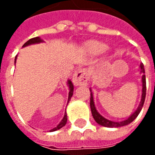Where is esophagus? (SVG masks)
<instances>
[{"label": "esophagus", "instance_id": "esophagus-1", "mask_svg": "<svg viewBox=\"0 0 155 155\" xmlns=\"http://www.w3.org/2000/svg\"><path fill=\"white\" fill-rule=\"evenodd\" d=\"M89 80V71L86 69H81L74 73L73 76V82L74 85H84L86 84Z\"/></svg>", "mask_w": 155, "mask_h": 155}]
</instances>
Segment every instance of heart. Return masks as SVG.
I'll return each mask as SVG.
<instances>
[{"instance_id": "obj_1", "label": "heart", "mask_w": 155, "mask_h": 155, "mask_svg": "<svg viewBox=\"0 0 155 155\" xmlns=\"http://www.w3.org/2000/svg\"><path fill=\"white\" fill-rule=\"evenodd\" d=\"M84 50L86 51L87 53L90 54H99L102 52H106L108 48L104 43L101 41H96V40H91L85 42L84 44Z\"/></svg>"}]
</instances>
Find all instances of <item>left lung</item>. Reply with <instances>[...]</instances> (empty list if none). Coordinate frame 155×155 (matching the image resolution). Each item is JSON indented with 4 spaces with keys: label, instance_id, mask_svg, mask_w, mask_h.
<instances>
[{
    "label": "left lung",
    "instance_id": "1",
    "mask_svg": "<svg viewBox=\"0 0 155 155\" xmlns=\"http://www.w3.org/2000/svg\"><path fill=\"white\" fill-rule=\"evenodd\" d=\"M140 73L143 74L142 75V95H141V101H140V103L139 104V106L137 108V110L133 114H131L127 120H123V121H120V122H115V121H111V120H109L107 119H105L104 117H103L101 115L99 112L96 110L95 108V105H94V97H93V93H92V91L91 89V113H92V115H93V118L94 119V120L97 122L99 124H101L102 126L108 127V128H118V127H122L125 126L127 124H129L131 122H133L134 120L136 119V117L139 115V114L140 113V111L143 108V103H144V100H145V95H146V80H145V71H144V68H143V64L141 63L140 65Z\"/></svg>",
    "mask_w": 155,
    "mask_h": 155
}]
</instances>
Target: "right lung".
I'll return each instance as SVG.
<instances>
[{
  "mask_svg": "<svg viewBox=\"0 0 155 155\" xmlns=\"http://www.w3.org/2000/svg\"><path fill=\"white\" fill-rule=\"evenodd\" d=\"M41 42H43V41L41 40L40 37H35V38H32L30 39L28 41H26L25 44L23 45V47H25V46H27V45H33V44H38V43H41ZM16 58H17V55L15 56V61H16ZM67 84L68 86H69V89H70V92H69V96H68V103H69V101H71V97H72V95H73V91H74V85L72 84V82H71L70 80L67 81ZM66 122H67V114H66V111L64 112V115L63 117V119L61 120L60 124H58L57 126L54 127V129H52L50 131L51 132H53V131H56V130H60L61 129L62 127H64L65 124H66Z\"/></svg>",
  "mask_w": 155,
  "mask_h": 155,
  "instance_id": "1",
  "label": "right lung"
}]
</instances>
